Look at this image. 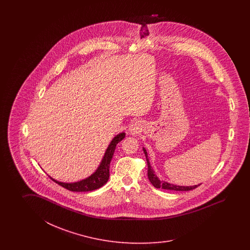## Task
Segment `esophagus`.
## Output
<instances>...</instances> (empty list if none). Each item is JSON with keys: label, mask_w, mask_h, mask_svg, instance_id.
<instances>
[{"label": "esophagus", "mask_w": 250, "mask_h": 250, "mask_svg": "<svg viewBox=\"0 0 250 250\" xmlns=\"http://www.w3.org/2000/svg\"><path fill=\"white\" fill-rule=\"evenodd\" d=\"M143 129V123L141 122H136L129 128V131L131 135H138L139 133L142 132Z\"/></svg>", "instance_id": "obj_1"}]
</instances>
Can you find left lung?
I'll return each mask as SVG.
<instances>
[{
	"label": "left lung",
	"instance_id": "left-lung-1",
	"mask_svg": "<svg viewBox=\"0 0 250 250\" xmlns=\"http://www.w3.org/2000/svg\"><path fill=\"white\" fill-rule=\"evenodd\" d=\"M143 151L145 155H146V162H147V169H148L147 170V176H148L149 181L152 183V185L155 187V188L167 189V190H174V191H188V190L196 188L200 185V184H198V185H195V186H179V185H174L172 183H169L167 181H160L159 178L154 174V170H153L152 166L149 163L148 154H147V152H146L145 147H143Z\"/></svg>",
	"mask_w": 250,
	"mask_h": 250
}]
</instances>
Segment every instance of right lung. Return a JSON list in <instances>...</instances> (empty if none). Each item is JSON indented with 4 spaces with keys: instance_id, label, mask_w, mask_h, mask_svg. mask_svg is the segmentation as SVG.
<instances>
[{
    "instance_id": "right-lung-1",
    "label": "right lung",
    "mask_w": 250,
    "mask_h": 250,
    "mask_svg": "<svg viewBox=\"0 0 250 250\" xmlns=\"http://www.w3.org/2000/svg\"><path fill=\"white\" fill-rule=\"evenodd\" d=\"M125 133H119L112 141L109 144L108 147L105 150V153L103 156L101 163L97 167L96 171L92 173L90 176L85 178L84 180L76 182H62L56 181L52 177H50L53 181H55L60 186L63 187L68 190L73 192H85L96 190L97 188H101L109 180L110 176V164L112 159V155L116 148V146L119 142H121L123 138H125Z\"/></svg>"
}]
</instances>
